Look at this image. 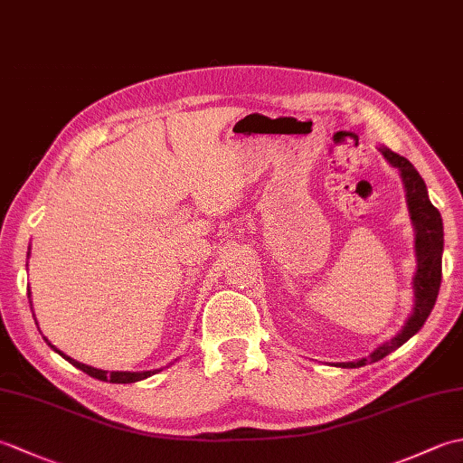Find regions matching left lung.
Masks as SVG:
<instances>
[{
	"mask_svg": "<svg viewBox=\"0 0 463 463\" xmlns=\"http://www.w3.org/2000/svg\"><path fill=\"white\" fill-rule=\"evenodd\" d=\"M380 153L383 155V159L400 171L402 183H404L406 189L410 219L416 232L418 267L414 277V310H411L404 328H402L394 338L383 342L368 358H362L356 362H338L336 366L340 368L366 366L368 362H378L383 356H388L390 352L400 348L402 344L408 342L421 326H424V322L430 317L431 308H434L439 292L441 252H444V222H441L439 211L430 203L424 179H421L420 173L414 169V165H411L406 156H400L398 153L386 149V146H380Z\"/></svg>",
	"mask_w": 463,
	"mask_h": 463,
	"instance_id": "8db88e82",
	"label": "left lung"
}]
</instances>
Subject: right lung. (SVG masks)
Listing matches in <instances>:
<instances>
[{
    "mask_svg": "<svg viewBox=\"0 0 463 463\" xmlns=\"http://www.w3.org/2000/svg\"><path fill=\"white\" fill-rule=\"evenodd\" d=\"M29 294L32 292H27V298H32L29 297ZM47 340V338H45ZM47 344L49 346H52L57 354H61V356L69 362V364H73L75 368H80V370H83L85 373H90L91 378H97V380H103V382H113V383H131V382H139V380H145V378H149V376H153V373H156V372H161V370H149V372H105V370H99V368H91V366H87V364H81V362H77V360H73V358H69V356H65V354L61 352V350H57L52 342L47 340Z\"/></svg>",
    "mask_w": 463,
    "mask_h": 463,
    "instance_id": "add662e5",
    "label": "right lung"
}]
</instances>
